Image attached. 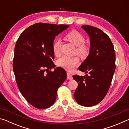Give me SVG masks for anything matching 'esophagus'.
Returning <instances> with one entry per match:
<instances>
[{"mask_svg": "<svg viewBox=\"0 0 129 129\" xmlns=\"http://www.w3.org/2000/svg\"><path fill=\"white\" fill-rule=\"evenodd\" d=\"M67 78L68 80H72L73 77L71 74H69V73H67Z\"/></svg>", "mask_w": 129, "mask_h": 129, "instance_id": "1", "label": "esophagus"}]
</instances>
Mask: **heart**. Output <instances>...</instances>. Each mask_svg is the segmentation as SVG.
Masks as SVG:
<instances>
[{"label": "heart", "mask_w": 129, "mask_h": 129, "mask_svg": "<svg viewBox=\"0 0 129 129\" xmlns=\"http://www.w3.org/2000/svg\"><path fill=\"white\" fill-rule=\"evenodd\" d=\"M67 38L75 44L77 47L76 52L82 58H86L90 53V49L85 44V39L82 35L77 30H72L67 35ZM53 52L56 56L60 55L61 51V41L57 39L54 41L52 46ZM80 60L77 56L71 57L62 56L58 58L57 64L58 66L68 71H71L78 66Z\"/></svg>", "instance_id": "b5f03b06"}]
</instances>
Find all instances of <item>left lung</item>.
I'll use <instances>...</instances> for the list:
<instances>
[{"label":"left lung","mask_w":129,"mask_h":129,"mask_svg":"<svg viewBox=\"0 0 129 129\" xmlns=\"http://www.w3.org/2000/svg\"><path fill=\"white\" fill-rule=\"evenodd\" d=\"M81 27L90 37V53L78 68L89 75H73L78 87L74 93L81 105L93 106L105 97L110 88L115 69V53L112 41L99 28L91 25Z\"/></svg>","instance_id":"left-lung-1"}]
</instances>
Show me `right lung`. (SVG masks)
<instances>
[{"label":"right lung","mask_w":129,"mask_h":129,"mask_svg":"<svg viewBox=\"0 0 129 129\" xmlns=\"http://www.w3.org/2000/svg\"><path fill=\"white\" fill-rule=\"evenodd\" d=\"M68 25L39 23L21 34L15 47L13 70L17 85L27 101L44 109L53 105L57 91L67 78L61 67H55L52 46L55 36Z\"/></svg>","instance_id":"add662e5"}]
</instances>
